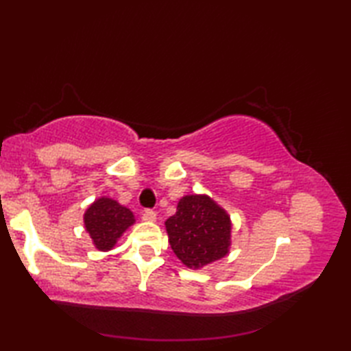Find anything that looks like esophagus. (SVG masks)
<instances>
[{
  "mask_svg": "<svg viewBox=\"0 0 351 351\" xmlns=\"http://www.w3.org/2000/svg\"><path fill=\"white\" fill-rule=\"evenodd\" d=\"M141 219L145 221H155L156 220V213L154 210H145L141 214Z\"/></svg>",
  "mask_w": 351,
  "mask_h": 351,
  "instance_id": "esophagus-1",
  "label": "esophagus"
}]
</instances>
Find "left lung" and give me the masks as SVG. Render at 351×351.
I'll list each match as a JSON object with an SVG mask.
<instances>
[{"mask_svg": "<svg viewBox=\"0 0 351 351\" xmlns=\"http://www.w3.org/2000/svg\"><path fill=\"white\" fill-rule=\"evenodd\" d=\"M166 229L171 250L189 268H202L229 253V214L205 195L184 196Z\"/></svg>", "mask_w": 351, "mask_h": 351, "instance_id": "8db88e82", "label": "left lung"}]
</instances>
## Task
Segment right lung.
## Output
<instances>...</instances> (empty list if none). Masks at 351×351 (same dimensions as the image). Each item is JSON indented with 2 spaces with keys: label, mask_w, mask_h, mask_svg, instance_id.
<instances>
[{
  "label": "right lung",
  "mask_w": 351,
  "mask_h": 351,
  "mask_svg": "<svg viewBox=\"0 0 351 351\" xmlns=\"http://www.w3.org/2000/svg\"><path fill=\"white\" fill-rule=\"evenodd\" d=\"M134 214L110 197H99L84 213V226L95 247L102 252L114 247L119 238L134 225Z\"/></svg>",
  "instance_id": "right-lung-1"
}]
</instances>
